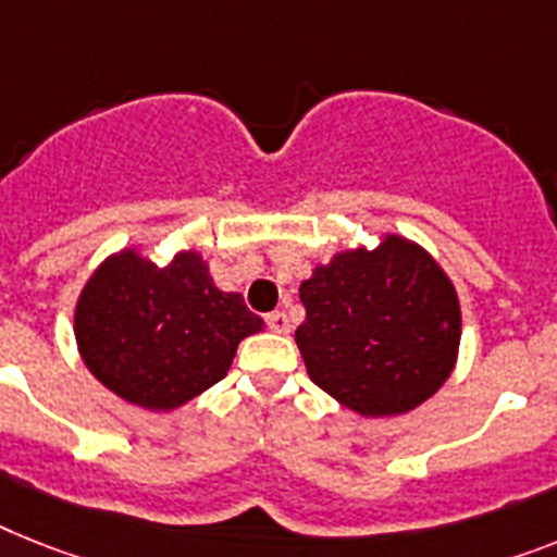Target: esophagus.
<instances>
[{"instance_id":"34e87169","label":"esophagus","mask_w":557,"mask_h":557,"mask_svg":"<svg viewBox=\"0 0 557 557\" xmlns=\"http://www.w3.org/2000/svg\"><path fill=\"white\" fill-rule=\"evenodd\" d=\"M264 321H268V327L273 330V333H289V315H287V312L275 310V312H270Z\"/></svg>"}]
</instances>
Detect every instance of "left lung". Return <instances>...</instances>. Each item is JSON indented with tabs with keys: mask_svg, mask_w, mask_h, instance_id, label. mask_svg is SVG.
<instances>
[{
	"mask_svg": "<svg viewBox=\"0 0 557 557\" xmlns=\"http://www.w3.org/2000/svg\"><path fill=\"white\" fill-rule=\"evenodd\" d=\"M296 344L312 384L358 416L416 410L449 379L461 307L433 256L401 236L338 252L301 282Z\"/></svg>",
	"mask_w": 557,
	"mask_h": 557,
	"instance_id": "1",
	"label": "left lung"
}]
</instances>
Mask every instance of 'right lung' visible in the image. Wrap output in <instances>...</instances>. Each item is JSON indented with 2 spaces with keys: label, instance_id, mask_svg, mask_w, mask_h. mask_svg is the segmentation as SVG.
I'll list each match as a JSON object with an SVG mask.
<instances>
[{
  "label": "right lung",
  "instance_id": "obj_1",
  "mask_svg": "<svg viewBox=\"0 0 557 557\" xmlns=\"http://www.w3.org/2000/svg\"><path fill=\"white\" fill-rule=\"evenodd\" d=\"M261 324L238 293L215 287L199 252H178L168 268L133 250L110 256L76 305L87 370L147 410H176L222 381Z\"/></svg>",
  "mask_w": 557,
  "mask_h": 557
}]
</instances>
